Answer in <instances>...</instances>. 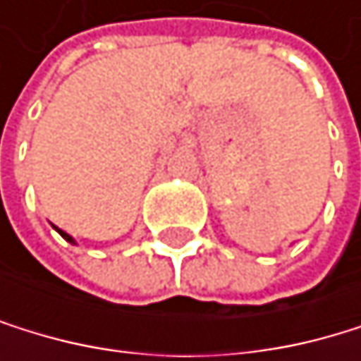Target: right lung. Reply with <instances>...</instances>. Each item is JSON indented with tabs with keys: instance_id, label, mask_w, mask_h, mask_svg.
<instances>
[{
	"instance_id": "1",
	"label": "right lung",
	"mask_w": 361,
	"mask_h": 361,
	"mask_svg": "<svg viewBox=\"0 0 361 361\" xmlns=\"http://www.w3.org/2000/svg\"><path fill=\"white\" fill-rule=\"evenodd\" d=\"M56 229H58V227H56ZM58 233L62 235V238H64V240H68V243H73V238H71V235H68V233H64L62 229H58Z\"/></svg>"
}]
</instances>
